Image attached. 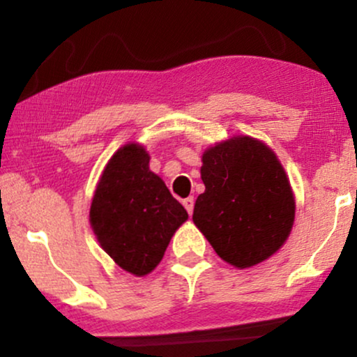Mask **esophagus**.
<instances>
[{
  "label": "esophagus",
  "mask_w": 357,
  "mask_h": 357,
  "mask_svg": "<svg viewBox=\"0 0 357 357\" xmlns=\"http://www.w3.org/2000/svg\"><path fill=\"white\" fill-rule=\"evenodd\" d=\"M183 204H184V208H186V211L191 215L192 210H195V198H192V196H190V198L183 199Z\"/></svg>",
  "instance_id": "1"
}]
</instances>
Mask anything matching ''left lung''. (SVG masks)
Masks as SVG:
<instances>
[{
  "label": "left lung",
  "instance_id": "8db88e82",
  "mask_svg": "<svg viewBox=\"0 0 357 357\" xmlns=\"http://www.w3.org/2000/svg\"><path fill=\"white\" fill-rule=\"evenodd\" d=\"M192 221L215 252L238 268L267 260L284 245L296 203L277 155L253 137H233L203 154Z\"/></svg>",
  "mask_w": 357,
  "mask_h": 357
}]
</instances>
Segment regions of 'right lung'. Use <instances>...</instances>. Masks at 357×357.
<instances>
[{
    "label": "right lung",
    "instance_id": "obj_1",
    "mask_svg": "<svg viewBox=\"0 0 357 357\" xmlns=\"http://www.w3.org/2000/svg\"><path fill=\"white\" fill-rule=\"evenodd\" d=\"M188 211L149 169L144 147L127 144L105 166L90 206V225L102 248L126 272L158 267Z\"/></svg>",
    "mask_w": 357,
    "mask_h": 357
}]
</instances>
